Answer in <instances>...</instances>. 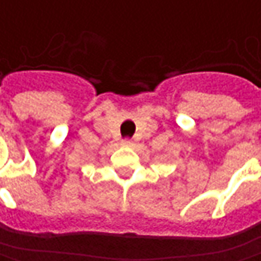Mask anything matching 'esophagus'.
Segmentation results:
<instances>
[{
    "instance_id": "obj_1",
    "label": "esophagus",
    "mask_w": 261,
    "mask_h": 261,
    "mask_svg": "<svg viewBox=\"0 0 261 261\" xmlns=\"http://www.w3.org/2000/svg\"><path fill=\"white\" fill-rule=\"evenodd\" d=\"M122 146H133V141L130 139H124L122 140Z\"/></svg>"
}]
</instances>
